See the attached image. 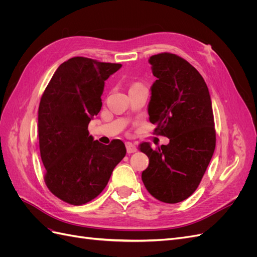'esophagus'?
<instances>
[{"instance_id":"esophagus-1","label":"esophagus","mask_w":257,"mask_h":257,"mask_svg":"<svg viewBox=\"0 0 257 257\" xmlns=\"http://www.w3.org/2000/svg\"><path fill=\"white\" fill-rule=\"evenodd\" d=\"M125 146H126V151H127V153H134V152L137 151V147H136L134 144L126 143Z\"/></svg>"}]
</instances>
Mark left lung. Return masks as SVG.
Returning a JSON list of instances; mask_svg holds the SVG:
<instances>
[{
  "mask_svg": "<svg viewBox=\"0 0 257 257\" xmlns=\"http://www.w3.org/2000/svg\"><path fill=\"white\" fill-rule=\"evenodd\" d=\"M157 77L151 87L148 113L157 124L155 133L169 138L168 145L139 149L149 158L142 174L153 197L176 204L196 191L215 149L214 119L207 84L197 69L173 53L150 57Z\"/></svg>",
  "mask_w": 257,
  "mask_h": 257,
  "instance_id": "1",
  "label": "left lung"
}]
</instances>
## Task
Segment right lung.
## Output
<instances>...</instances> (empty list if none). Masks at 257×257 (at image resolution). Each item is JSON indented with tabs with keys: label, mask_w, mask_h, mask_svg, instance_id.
Returning <instances> with one entry per match:
<instances>
[{
	"label": "right lung",
	"mask_w": 257,
	"mask_h": 257,
	"mask_svg": "<svg viewBox=\"0 0 257 257\" xmlns=\"http://www.w3.org/2000/svg\"><path fill=\"white\" fill-rule=\"evenodd\" d=\"M121 66L72 58L58 67L41 98L38 138L45 183L67 204L80 206L98 196L126 154L119 139L106 146L88 131L102 108L105 80Z\"/></svg>",
	"instance_id": "right-lung-1"
}]
</instances>
